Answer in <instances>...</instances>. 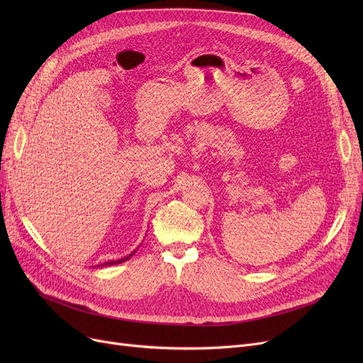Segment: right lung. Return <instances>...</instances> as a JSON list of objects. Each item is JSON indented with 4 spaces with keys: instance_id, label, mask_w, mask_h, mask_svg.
I'll return each mask as SVG.
<instances>
[{
    "instance_id": "right-lung-1",
    "label": "right lung",
    "mask_w": 363,
    "mask_h": 363,
    "mask_svg": "<svg viewBox=\"0 0 363 363\" xmlns=\"http://www.w3.org/2000/svg\"><path fill=\"white\" fill-rule=\"evenodd\" d=\"M137 252V250H135ZM135 252H132L130 255H128L126 257H122V259H118V260H110V262H104V263H100V264H97L99 268H103V266H111V264H119V263H122V262H125V260H128V259H130L132 256H133V253Z\"/></svg>"
}]
</instances>
